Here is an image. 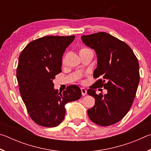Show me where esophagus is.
<instances>
[{"instance_id":"esophagus-1","label":"esophagus","mask_w":151,"mask_h":151,"mask_svg":"<svg viewBox=\"0 0 151 151\" xmlns=\"http://www.w3.org/2000/svg\"><path fill=\"white\" fill-rule=\"evenodd\" d=\"M81 93H82V95L85 96L86 93H87V91H86L85 88H81Z\"/></svg>"}]
</instances>
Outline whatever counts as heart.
Returning a JSON list of instances; mask_svg holds the SVG:
<instances>
[{
  "label": "heart",
  "mask_w": 151,
  "mask_h": 151,
  "mask_svg": "<svg viewBox=\"0 0 151 151\" xmlns=\"http://www.w3.org/2000/svg\"><path fill=\"white\" fill-rule=\"evenodd\" d=\"M87 50V49H86V48H83V49L81 50H81Z\"/></svg>",
  "instance_id": "obj_1"
}]
</instances>
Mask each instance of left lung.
<instances>
[{"label":"left lung","mask_w":151,"mask_h":151,"mask_svg":"<svg viewBox=\"0 0 151 151\" xmlns=\"http://www.w3.org/2000/svg\"><path fill=\"white\" fill-rule=\"evenodd\" d=\"M81 40L95 51L93 76L101 78L87 91L95 99L87 111L88 117L101 126L114 124L126 115L134 101L140 80L139 62L129 45L106 32L83 35ZM102 87L107 93L96 95L94 89Z\"/></svg>","instance_id":"8db88e82"}]
</instances>
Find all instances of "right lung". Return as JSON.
Returning a JSON list of instances; mask_svg holds the SVG:
<instances>
[{
	"mask_svg": "<svg viewBox=\"0 0 151 151\" xmlns=\"http://www.w3.org/2000/svg\"><path fill=\"white\" fill-rule=\"evenodd\" d=\"M75 38L47 36L30 42L20 53L17 70L20 93L30 116L40 126H58L65 118V104L81 97L77 85L59 93L52 82L61 72L63 54Z\"/></svg>",
	"mask_w": 151,
	"mask_h": 151,
	"instance_id": "add662e5",
	"label": "right lung"
}]
</instances>
